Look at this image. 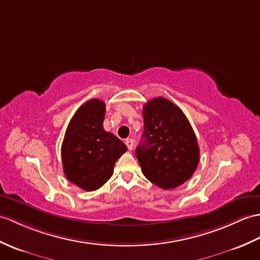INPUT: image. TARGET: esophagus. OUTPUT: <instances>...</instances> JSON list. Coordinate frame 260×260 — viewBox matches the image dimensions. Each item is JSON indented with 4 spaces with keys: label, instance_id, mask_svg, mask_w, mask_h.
<instances>
[{
    "label": "esophagus",
    "instance_id": "1",
    "mask_svg": "<svg viewBox=\"0 0 260 260\" xmlns=\"http://www.w3.org/2000/svg\"><path fill=\"white\" fill-rule=\"evenodd\" d=\"M134 140H132V138H127V140H126V142H125V144H126V146H127V148L129 149V150H132L133 149V147H134Z\"/></svg>",
    "mask_w": 260,
    "mask_h": 260
}]
</instances>
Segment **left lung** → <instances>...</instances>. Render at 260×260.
<instances>
[{
	"label": "left lung",
	"instance_id": "obj_1",
	"mask_svg": "<svg viewBox=\"0 0 260 260\" xmlns=\"http://www.w3.org/2000/svg\"><path fill=\"white\" fill-rule=\"evenodd\" d=\"M143 142L136 156L144 176L162 189L187 182L199 161L197 138L183 111L164 98L143 107Z\"/></svg>",
	"mask_w": 260,
	"mask_h": 260
}]
</instances>
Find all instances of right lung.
<instances>
[{
	"label": "right lung",
	"instance_id": "1",
	"mask_svg": "<svg viewBox=\"0 0 260 260\" xmlns=\"http://www.w3.org/2000/svg\"><path fill=\"white\" fill-rule=\"evenodd\" d=\"M105 103L93 99L83 104L66 129L62 162L66 178L86 191L99 189L111 178L116 160L127 147L103 127Z\"/></svg>",
	"mask_w": 260,
	"mask_h": 260
}]
</instances>
